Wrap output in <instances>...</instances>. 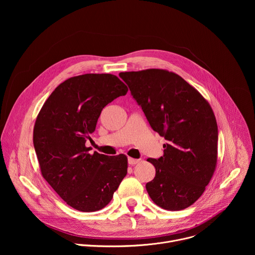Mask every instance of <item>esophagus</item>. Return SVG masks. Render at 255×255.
<instances>
[{
    "instance_id": "1",
    "label": "esophagus",
    "mask_w": 255,
    "mask_h": 255,
    "mask_svg": "<svg viewBox=\"0 0 255 255\" xmlns=\"http://www.w3.org/2000/svg\"><path fill=\"white\" fill-rule=\"evenodd\" d=\"M140 160L139 159H136V158H132V157H129L128 158V162H129V164H131V165H134V164H136V163H138Z\"/></svg>"
}]
</instances>
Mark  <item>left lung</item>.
<instances>
[{
	"instance_id": "obj_1",
	"label": "left lung",
	"mask_w": 255,
	"mask_h": 255,
	"mask_svg": "<svg viewBox=\"0 0 255 255\" xmlns=\"http://www.w3.org/2000/svg\"><path fill=\"white\" fill-rule=\"evenodd\" d=\"M151 128L167 143L146 184L151 200L168 211L184 210L204 193L218 158V126L209 102L172 71L149 68L119 75Z\"/></svg>"
}]
</instances>
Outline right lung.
Segmentation results:
<instances>
[{
  "label": "right lung",
  "instance_id": "right-lung-1",
  "mask_svg": "<svg viewBox=\"0 0 255 255\" xmlns=\"http://www.w3.org/2000/svg\"><path fill=\"white\" fill-rule=\"evenodd\" d=\"M127 92V86L111 74L72 77L52 92L36 118L33 143L41 174L78 211L105 208L127 174L125 154H92L86 146L103 108Z\"/></svg>",
  "mask_w": 255,
  "mask_h": 255
}]
</instances>
